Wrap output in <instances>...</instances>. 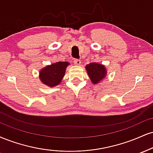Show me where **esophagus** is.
<instances>
[{"label":"esophagus","mask_w":153,"mask_h":153,"mask_svg":"<svg viewBox=\"0 0 153 153\" xmlns=\"http://www.w3.org/2000/svg\"><path fill=\"white\" fill-rule=\"evenodd\" d=\"M73 62H74L75 65H80V63H81V61H80V60H79V59H74Z\"/></svg>","instance_id":"esophagus-1"}]
</instances>
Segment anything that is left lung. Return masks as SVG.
<instances>
[{"mask_svg":"<svg viewBox=\"0 0 153 153\" xmlns=\"http://www.w3.org/2000/svg\"><path fill=\"white\" fill-rule=\"evenodd\" d=\"M86 70L91 81L94 84L100 82L106 75L104 66L95 62H91L89 65H86Z\"/></svg>","mask_w":153,"mask_h":153,"instance_id":"8db88e82","label":"left lung"}]
</instances>
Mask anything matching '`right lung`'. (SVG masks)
Wrapping results in <instances>:
<instances>
[{"label":"right lung","instance_id":"add662e5","mask_svg":"<svg viewBox=\"0 0 153 153\" xmlns=\"http://www.w3.org/2000/svg\"><path fill=\"white\" fill-rule=\"evenodd\" d=\"M68 62H58L51 65L46 66L40 73V79L44 84L50 87H54L60 83L65 75Z\"/></svg>","mask_w":153,"mask_h":153}]
</instances>
